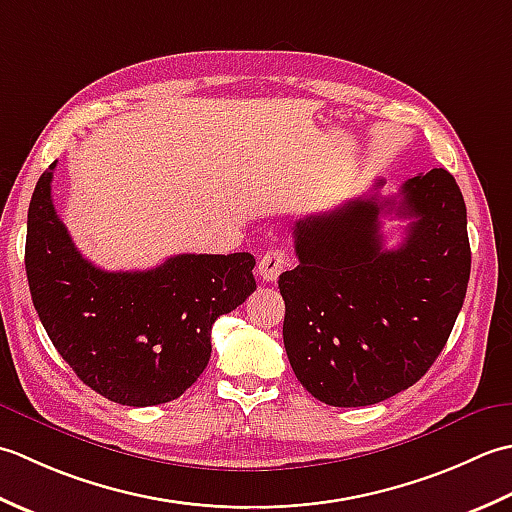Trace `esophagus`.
Returning <instances> with one entry per match:
<instances>
[{
	"label": "esophagus",
	"mask_w": 512,
	"mask_h": 512,
	"mask_svg": "<svg viewBox=\"0 0 512 512\" xmlns=\"http://www.w3.org/2000/svg\"><path fill=\"white\" fill-rule=\"evenodd\" d=\"M285 265H287L285 249L283 247H271L258 260V276L269 283V280H276L280 274H283Z\"/></svg>",
	"instance_id": "obj_1"
}]
</instances>
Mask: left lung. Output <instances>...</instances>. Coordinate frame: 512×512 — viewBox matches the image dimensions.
Returning <instances> with one entry per match:
<instances>
[{"instance_id": "obj_1", "label": "left lung", "mask_w": 512, "mask_h": 512, "mask_svg": "<svg viewBox=\"0 0 512 512\" xmlns=\"http://www.w3.org/2000/svg\"><path fill=\"white\" fill-rule=\"evenodd\" d=\"M351 198L294 227L298 267L278 280L283 340L296 378L329 406H369L422 378L440 356L471 276L466 205L453 174L435 168L395 198ZM409 217L384 250L379 216Z\"/></svg>"}]
</instances>
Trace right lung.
Instances as JSON below:
<instances>
[{"mask_svg": "<svg viewBox=\"0 0 512 512\" xmlns=\"http://www.w3.org/2000/svg\"><path fill=\"white\" fill-rule=\"evenodd\" d=\"M57 161L28 207L26 276L48 338L77 378L125 406L176 400L212 356V325L256 289V258L179 254L154 269L106 271L79 254L52 205Z\"/></svg>", "mask_w": 512, "mask_h": 512, "instance_id": "obj_1", "label": "right lung"}]
</instances>
